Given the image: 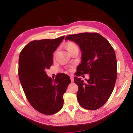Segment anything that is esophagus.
I'll list each match as a JSON object with an SVG mask.
<instances>
[{"label": "esophagus", "mask_w": 133, "mask_h": 133, "mask_svg": "<svg viewBox=\"0 0 133 133\" xmlns=\"http://www.w3.org/2000/svg\"><path fill=\"white\" fill-rule=\"evenodd\" d=\"M70 80H71V82H74V78H73V76H70Z\"/></svg>", "instance_id": "obj_1"}]
</instances>
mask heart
I'll list each match as a JSON object with an SVG mask.
<instances>
[{
	"instance_id": "obj_1",
	"label": "heart",
	"mask_w": 133,
	"mask_h": 133,
	"mask_svg": "<svg viewBox=\"0 0 133 133\" xmlns=\"http://www.w3.org/2000/svg\"><path fill=\"white\" fill-rule=\"evenodd\" d=\"M75 47H77V46H76V44L75 43L72 42H69L66 43V48L68 50L72 48H75Z\"/></svg>"
}]
</instances>
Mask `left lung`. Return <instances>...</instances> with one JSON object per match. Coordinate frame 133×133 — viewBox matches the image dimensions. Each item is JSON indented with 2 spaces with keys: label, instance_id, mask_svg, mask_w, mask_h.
Instances as JSON below:
<instances>
[{
  "label": "left lung",
  "instance_id": "1",
  "mask_svg": "<svg viewBox=\"0 0 133 133\" xmlns=\"http://www.w3.org/2000/svg\"><path fill=\"white\" fill-rule=\"evenodd\" d=\"M65 40L75 42L82 51V62L74 82L78 85L77 98L84 109L94 110L102 107L111 95L117 76L115 51L110 43L97 33L69 35ZM89 74L85 81L78 76Z\"/></svg>",
  "mask_w": 133,
  "mask_h": 133
}]
</instances>
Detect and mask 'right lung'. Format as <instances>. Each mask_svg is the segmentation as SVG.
Returning <instances> with one entry per match:
<instances>
[{
    "label": "right lung",
    "instance_id": "right-lung-1",
    "mask_svg": "<svg viewBox=\"0 0 133 133\" xmlns=\"http://www.w3.org/2000/svg\"><path fill=\"white\" fill-rule=\"evenodd\" d=\"M64 38L33 40L19 55V77L26 98L35 109L47 115L61 110L63 94L71 83L66 74H58L52 80L46 72L53 64V52Z\"/></svg>",
    "mask_w": 133,
    "mask_h": 133
}]
</instances>
